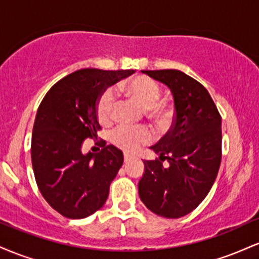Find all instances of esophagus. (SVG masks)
Here are the masks:
<instances>
[{
	"label": "esophagus",
	"instance_id": "1",
	"mask_svg": "<svg viewBox=\"0 0 259 259\" xmlns=\"http://www.w3.org/2000/svg\"><path fill=\"white\" fill-rule=\"evenodd\" d=\"M134 159H135V157L132 156V154H129V153H124V162H125V163L132 162V160H134Z\"/></svg>",
	"mask_w": 259,
	"mask_h": 259
}]
</instances>
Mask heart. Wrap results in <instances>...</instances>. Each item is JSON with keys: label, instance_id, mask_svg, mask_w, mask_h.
<instances>
[{"label": "heart", "instance_id": "b5f03b06", "mask_svg": "<svg viewBox=\"0 0 259 259\" xmlns=\"http://www.w3.org/2000/svg\"><path fill=\"white\" fill-rule=\"evenodd\" d=\"M121 91L127 97L147 108L148 115L157 123H165L170 118V111L164 103L158 102L160 97V86L148 76H136L121 86ZM113 95L111 91H105L96 102V115L100 123L106 124L112 119ZM152 140V134L146 127L134 129L129 126H119L112 135V141L124 151H136L142 145Z\"/></svg>", "mask_w": 259, "mask_h": 259}]
</instances>
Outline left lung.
Instances as JSON below:
<instances>
[{
	"label": "left lung",
	"mask_w": 259,
	"mask_h": 259,
	"mask_svg": "<svg viewBox=\"0 0 259 259\" xmlns=\"http://www.w3.org/2000/svg\"><path fill=\"white\" fill-rule=\"evenodd\" d=\"M142 73L168 86L174 120L167 135L150 147L159 159L144 162L139 196L154 214L180 218L192 212L214 184L222 159V118L206 88L185 73ZM164 159L167 168L161 164Z\"/></svg>",
	"instance_id": "8db88e82"
}]
</instances>
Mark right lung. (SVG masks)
Masks as SVG:
<instances>
[{
  "instance_id": "1",
  "label": "right lung",
  "mask_w": 259,
  "mask_h": 259,
  "mask_svg": "<svg viewBox=\"0 0 259 259\" xmlns=\"http://www.w3.org/2000/svg\"><path fill=\"white\" fill-rule=\"evenodd\" d=\"M134 72L76 70L53 85L38 107L31 138L32 169L41 195L63 217L86 218L106 203L123 152L105 141L99 153H82L81 147L86 139H97L101 129L99 97L107 86Z\"/></svg>"
}]
</instances>
